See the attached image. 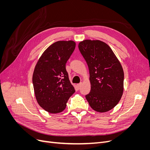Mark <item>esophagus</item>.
<instances>
[{"label": "esophagus", "instance_id": "obj_1", "mask_svg": "<svg viewBox=\"0 0 150 150\" xmlns=\"http://www.w3.org/2000/svg\"><path fill=\"white\" fill-rule=\"evenodd\" d=\"M81 85H82V83H80L77 84V86H78V88L79 89H80V88L81 87Z\"/></svg>", "mask_w": 150, "mask_h": 150}]
</instances>
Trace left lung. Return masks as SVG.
<instances>
[{
	"label": "left lung",
	"instance_id": "8db88e82",
	"mask_svg": "<svg viewBox=\"0 0 150 150\" xmlns=\"http://www.w3.org/2000/svg\"><path fill=\"white\" fill-rule=\"evenodd\" d=\"M78 47L90 74L91 91L86 99L94 111L111 110L123 93L124 72L120 61L110 47L101 40H84Z\"/></svg>",
	"mask_w": 150,
	"mask_h": 150
}]
</instances>
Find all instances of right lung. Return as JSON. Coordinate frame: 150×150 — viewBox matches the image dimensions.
<instances>
[{"label": "right lung", "instance_id": "right-lung-1", "mask_svg": "<svg viewBox=\"0 0 150 150\" xmlns=\"http://www.w3.org/2000/svg\"><path fill=\"white\" fill-rule=\"evenodd\" d=\"M76 47L72 40L51 45L37 62L33 76L35 96L39 105L50 113L62 112L75 92L66 64Z\"/></svg>", "mask_w": 150, "mask_h": 150}]
</instances>
